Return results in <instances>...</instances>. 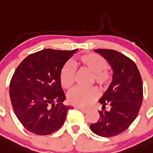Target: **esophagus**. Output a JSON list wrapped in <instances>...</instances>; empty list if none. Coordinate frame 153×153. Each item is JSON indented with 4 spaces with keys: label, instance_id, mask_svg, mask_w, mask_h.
<instances>
[{
    "label": "esophagus",
    "instance_id": "esophagus-1",
    "mask_svg": "<svg viewBox=\"0 0 153 153\" xmlns=\"http://www.w3.org/2000/svg\"><path fill=\"white\" fill-rule=\"evenodd\" d=\"M76 108H78V109H79L80 111H83V112H87L88 111V109L85 108H83V107H75Z\"/></svg>",
    "mask_w": 153,
    "mask_h": 153
}]
</instances>
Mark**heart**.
Returning <instances> with one entry per match:
<instances>
[{
	"label": "heart",
	"mask_w": 153,
	"mask_h": 153,
	"mask_svg": "<svg viewBox=\"0 0 153 153\" xmlns=\"http://www.w3.org/2000/svg\"><path fill=\"white\" fill-rule=\"evenodd\" d=\"M75 63L92 72V80L101 88H105L111 82V75L106 68L107 62L99 54L85 53L81 54L75 60ZM60 82L62 87L70 89L75 82V67L71 62H68L61 70ZM99 96L95 88H76L68 94V102L73 105L86 107L89 105Z\"/></svg>",
	"instance_id": "obj_1"
}]
</instances>
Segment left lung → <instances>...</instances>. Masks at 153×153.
I'll return each mask as SVG.
<instances>
[{"label":"left lung","mask_w":153,"mask_h":153,"mask_svg":"<svg viewBox=\"0 0 153 153\" xmlns=\"http://www.w3.org/2000/svg\"><path fill=\"white\" fill-rule=\"evenodd\" d=\"M94 51L108 61L113 75L109 87L99 100L102 105L100 118L90 128L99 136L111 137L126 131L137 117L143 102V81L135 62L126 55L111 49ZM107 104L110 106L108 111L105 110Z\"/></svg>","instance_id":"8db88e82"}]
</instances>
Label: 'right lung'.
Returning <instances> with one entry per match:
<instances>
[{"label": "right lung", "instance_id": "right-lung-1", "mask_svg": "<svg viewBox=\"0 0 153 153\" xmlns=\"http://www.w3.org/2000/svg\"><path fill=\"white\" fill-rule=\"evenodd\" d=\"M44 49L29 54L16 68L10 82V98L20 123L29 132L51 134L61 128L71 106L60 82L61 70L77 51Z\"/></svg>", "mask_w": 153, "mask_h": 153}]
</instances>
